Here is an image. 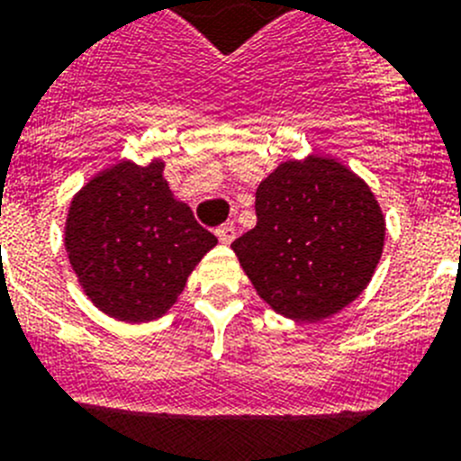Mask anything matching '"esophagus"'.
I'll use <instances>...</instances> for the list:
<instances>
[{"instance_id":"1","label":"esophagus","mask_w":461,"mask_h":461,"mask_svg":"<svg viewBox=\"0 0 461 461\" xmlns=\"http://www.w3.org/2000/svg\"><path fill=\"white\" fill-rule=\"evenodd\" d=\"M215 236H218V239H220V243H225V246H230V243L236 239L234 225H220L218 230H215Z\"/></svg>"}]
</instances>
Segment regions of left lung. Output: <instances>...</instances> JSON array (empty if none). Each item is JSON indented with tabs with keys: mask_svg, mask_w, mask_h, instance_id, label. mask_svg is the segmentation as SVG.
I'll return each mask as SVG.
<instances>
[{
	"mask_svg": "<svg viewBox=\"0 0 461 461\" xmlns=\"http://www.w3.org/2000/svg\"><path fill=\"white\" fill-rule=\"evenodd\" d=\"M258 225L231 243L276 313L318 322L366 290L385 246L371 187L331 158L278 164L255 192Z\"/></svg>",
	"mask_w": 461,
	"mask_h": 461,
	"instance_id": "obj_1",
	"label": "left lung"
}]
</instances>
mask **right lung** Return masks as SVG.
Instances as JSON below:
<instances>
[{
  "label": "right lung",
  "mask_w": 461,
  "mask_h": 461,
  "mask_svg": "<svg viewBox=\"0 0 461 461\" xmlns=\"http://www.w3.org/2000/svg\"><path fill=\"white\" fill-rule=\"evenodd\" d=\"M215 243L174 197L162 159H120L92 176L64 222V250L83 292L120 322L162 318Z\"/></svg>",
  "instance_id": "right-lung-1"
}]
</instances>
